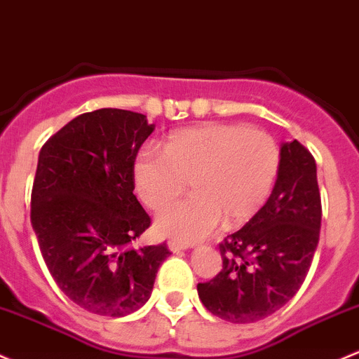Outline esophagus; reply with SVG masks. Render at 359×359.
Here are the masks:
<instances>
[{
    "instance_id": "1",
    "label": "esophagus",
    "mask_w": 359,
    "mask_h": 359,
    "mask_svg": "<svg viewBox=\"0 0 359 359\" xmlns=\"http://www.w3.org/2000/svg\"><path fill=\"white\" fill-rule=\"evenodd\" d=\"M168 248H170V251L177 252V251H182V249H189L191 244L180 243V241H177V239H170L168 241Z\"/></svg>"
}]
</instances>
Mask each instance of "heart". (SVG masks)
I'll use <instances>...</instances> for the list:
<instances>
[{
    "label": "heart",
    "mask_w": 359,
    "mask_h": 359,
    "mask_svg": "<svg viewBox=\"0 0 359 359\" xmlns=\"http://www.w3.org/2000/svg\"><path fill=\"white\" fill-rule=\"evenodd\" d=\"M280 170V151L266 132L241 123H206L168 135L165 153L142 148L134 161L139 198L151 210L175 201L189 182L192 194L161 211L156 229L192 243L222 224L233 227L265 205Z\"/></svg>",
    "instance_id": "obj_1"
}]
</instances>
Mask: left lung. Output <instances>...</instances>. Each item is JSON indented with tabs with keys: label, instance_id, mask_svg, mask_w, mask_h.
I'll list each match as a JSON object with an SVG mask.
<instances>
[{
	"label": "left lung",
	"instance_id": "1",
	"mask_svg": "<svg viewBox=\"0 0 359 359\" xmlns=\"http://www.w3.org/2000/svg\"><path fill=\"white\" fill-rule=\"evenodd\" d=\"M322 199L315 158L294 139L280 149L269 201L220 243L224 266L198 284L201 303L232 323H252L280 309L299 290L318 246Z\"/></svg>",
	"mask_w": 359,
	"mask_h": 359
}]
</instances>
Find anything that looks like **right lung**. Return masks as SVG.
I'll return each mask as SVG.
<instances>
[{"instance_id": "right-lung-1", "label": "right lung", "mask_w": 359, "mask_h": 359, "mask_svg": "<svg viewBox=\"0 0 359 359\" xmlns=\"http://www.w3.org/2000/svg\"><path fill=\"white\" fill-rule=\"evenodd\" d=\"M154 130L118 108L82 113L41 148L30 222L58 287L81 308L126 316L149 299L167 243L130 248L151 225L134 196V161Z\"/></svg>"}]
</instances>
